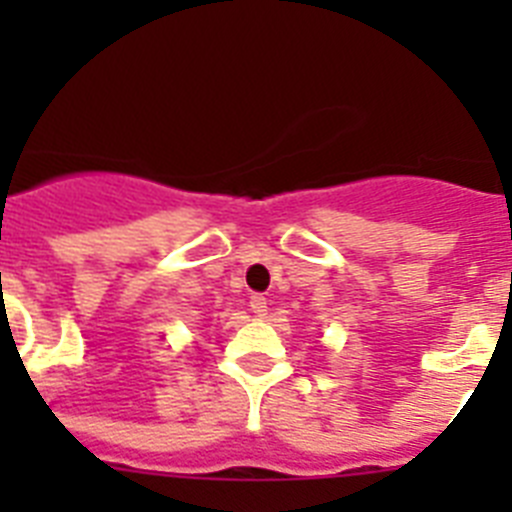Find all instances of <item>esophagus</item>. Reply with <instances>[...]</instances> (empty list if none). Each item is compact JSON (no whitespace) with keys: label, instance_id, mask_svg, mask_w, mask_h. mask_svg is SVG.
Instances as JSON below:
<instances>
[{"label":"esophagus","instance_id":"esophagus-1","mask_svg":"<svg viewBox=\"0 0 512 512\" xmlns=\"http://www.w3.org/2000/svg\"><path fill=\"white\" fill-rule=\"evenodd\" d=\"M248 307H251V312L256 315V318H264V315H266V297L264 295H253L251 302H248Z\"/></svg>","mask_w":512,"mask_h":512}]
</instances>
